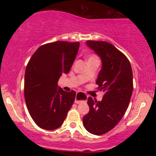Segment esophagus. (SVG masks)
Listing matches in <instances>:
<instances>
[{
    "label": "esophagus",
    "instance_id": "1",
    "mask_svg": "<svg viewBox=\"0 0 156 156\" xmlns=\"http://www.w3.org/2000/svg\"><path fill=\"white\" fill-rule=\"evenodd\" d=\"M87 98H88V97L85 94H83V93L82 92H78L76 94V99H75V103L79 104V103L87 101Z\"/></svg>",
    "mask_w": 156,
    "mask_h": 156
}]
</instances>
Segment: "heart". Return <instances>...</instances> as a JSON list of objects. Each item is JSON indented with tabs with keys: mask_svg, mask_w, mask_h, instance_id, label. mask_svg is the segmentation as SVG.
<instances>
[{
	"mask_svg": "<svg viewBox=\"0 0 156 156\" xmlns=\"http://www.w3.org/2000/svg\"><path fill=\"white\" fill-rule=\"evenodd\" d=\"M97 58L96 56H94V55H91L90 57H89V58Z\"/></svg>",
	"mask_w": 156,
	"mask_h": 156,
	"instance_id": "obj_1",
	"label": "heart"
}]
</instances>
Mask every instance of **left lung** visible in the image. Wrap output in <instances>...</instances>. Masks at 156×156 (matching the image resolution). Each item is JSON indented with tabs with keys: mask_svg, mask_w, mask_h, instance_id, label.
I'll use <instances>...</instances> for the list:
<instances>
[{
	"mask_svg": "<svg viewBox=\"0 0 156 156\" xmlns=\"http://www.w3.org/2000/svg\"><path fill=\"white\" fill-rule=\"evenodd\" d=\"M86 44L101 58L102 67L96 83L104 93L101 101L87 100L89 112L83 118L87 131L102 135L121 120L133 92V72L127 57L107 42L87 41Z\"/></svg>",
	"mask_w": 156,
	"mask_h": 156,
	"instance_id": "8db88e82",
	"label": "left lung"
}]
</instances>
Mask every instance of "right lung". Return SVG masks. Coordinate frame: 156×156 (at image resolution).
<instances>
[{"mask_svg":"<svg viewBox=\"0 0 156 156\" xmlns=\"http://www.w3.org/2000/svg\"><path fill=\"white\" fill-rule=\"evenodd\" d=\"M79 46V42L64 41L43 44L28 62L25 73V100L32 119L42 129L59 128L74 103L75 91H64L58 81L62 74L69 72Z\"/></svg>","mask_w":156,"mask_h":156,"instance_id":"add662e5","label":"right lung"}]
</instances>
